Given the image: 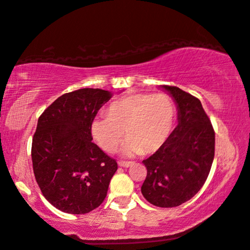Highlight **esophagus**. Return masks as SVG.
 <instances>
[{
  "mask_svg": "<svg viewBox=\"0 0 250 250\" xmlns=\"http://www.w3.org/2000/svg\"><path fill=\"white\" fill-rule=\"evenodd\" d=\"M133 162L131 161H119V166L120 167H124V168H129L130 166H132Z\"/></svg>",
  "mask_w": 250,
  "mask_h": 250,
  "instance_id": "obj_1",
  "label": "esophagus"
}]
</instances>
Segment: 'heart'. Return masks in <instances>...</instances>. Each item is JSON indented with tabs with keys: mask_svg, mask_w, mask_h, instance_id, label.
Returning <instances> with one entry per match:
<instances>
[{
	"mask_svg": "<svg viewBox=\"0 0 250 250\" xmlns=\"http://www.w3.org/2000/svg\"><path fill=\"white\" fill-rule=\"evenodd\" d=\"M176 105L167 93H133L111 104L105 114L91 124V133L101 149L113 153L120 146L126 156L152 153L161 148L171 133Z\"/></svg>",
	"mask_w": 250,
	"mask_h": 250,
	"instance_id": "b5f03b06",
	"label": "heart"
}]
</instances>
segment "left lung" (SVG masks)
<instances>
[{
    "instance_id": "left-lung-1",
    "label": "left lung",
    "mask_w": 250,
    "mask_h": 250,
    "mask_svg": "<svg viewBox=\"0 0 250 250\" xmlns=\"http://www.w3.org/2000/svg\"><path fill=\"white\" fill-rule=\"evenodd\" d=\"M175 100L178 125L167 141L144 160L141 192L150 204L171 208L191 199L203 187L215 156V131L198 98L162 85Z\"/></svg>"
}]
</instances>
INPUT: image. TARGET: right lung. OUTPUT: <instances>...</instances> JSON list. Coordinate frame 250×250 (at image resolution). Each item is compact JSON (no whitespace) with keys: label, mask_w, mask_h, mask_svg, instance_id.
Wrapping results in <instances>:
<instances>
[{"label":"right lung","mask_w":250,"mask_h":250,"mask_svg":"<svg viewBox=\"0 0 250 250\" xmlns=\"http://www.w3.org/2000/svg\"><path fill=\"white\" fill-rule=\"evenodd\" d=\"M112 97L84 88L64 93L38 120L32 140L33 172L42 195L59 210L82 215L98 208L118 169L92 142L91 124Z\"/></svg>","instance_id":"obj_1"}]
</instances>
